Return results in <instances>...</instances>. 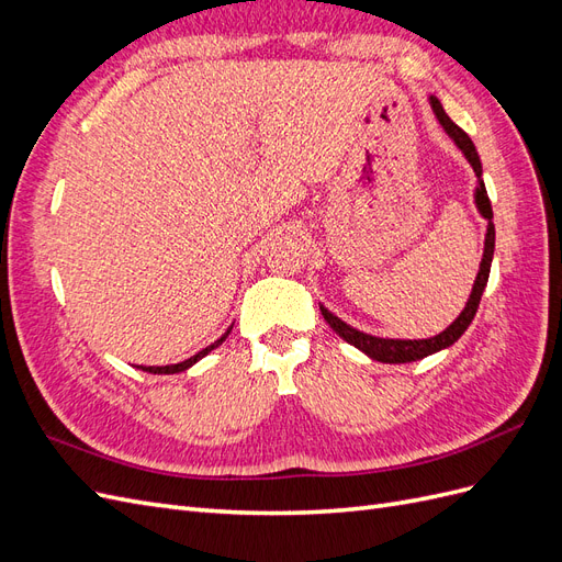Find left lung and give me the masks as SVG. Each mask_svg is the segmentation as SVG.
<instances>
[{
    "instance_id": "8db88e82",
    "label": "left lung",
    "mask_w": 562,
    "mask_h": 562,
    "mask_svg": "<svg viewBox=\"0 0 562 562\" xmlns=\"http://www.w3.org/2000/svg\"><path fill=\"white\" fill-rule=\"evenodd\" d=\"M431 108H434V112H436V116H438L440 126H443V128L448 131L450 138L457 143V147L464 151V157H467L469 164L473 166L475 176H479V190H475V203H479V211H481L483 217L487 220L483 262H481V269H479V277H475L473 291H471V295H469V302H467L464 312L452 321V326H448L443 333L436 335V337H429V339H384V337H372V335H366V333H361V330H356V328L347 326L345 321H339V318L333 316L326 307H321L323 318L328 321V326H330L339 337L347 339V342L353 345L356 349H361L363 353H368L370 359L382 361V363H411V361L424 359V356L436 353V351H440V349H446V347L454 345L457 339L462 337L464 330L469 328V323L473 321L475 312H479L481 295H483V291H485L487 277H490L492 252H495V223H492V206H490V199H487V192H485V184H483V180H481L483 166H481L479 151H475V145L471 143L469 135L452 122V119L446 114L443 105H440V100L434 98V95H431Z\"/></svg>"
}]
</instances>
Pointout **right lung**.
I'll return each instance as SVG.
<instances>
[{"label":"right lung","mask_w":562,"mask_h":562,"mask_svg":"<svg viewBox=\"0 0 562 562\" xmlns=\"http://www.w3.org/2000/svg\"><path fill=\"white\" fill-rule=\"evenodd\" d=\"M232 330V328H229ZM229 330L217 339V342H213L211 347H206V349H201L196 356H192V359H187V361H182V363H176V366H140V370H145V372H155V375H173V372H182V370H187L190 366H194L199 359H203V356H206L209 351H213L215 347H220L225 342V337L229 335Z\"/></svg>","instance_id":"obj_1"}]
</instances>
